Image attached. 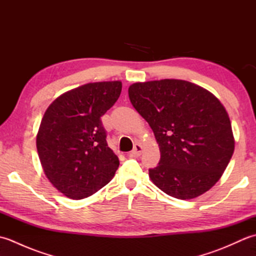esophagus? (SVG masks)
I'll return each mask as SVG.
<instances>
[{
  "instance_id": "34e87169",
  "label": "esophagus",
  "mask_w": 256,
  "mask_h": 256,
  "mask_svg": "<svg viewBox=\"0 0 256 256\" xmlns=\"http://www.w3.org/2000/svg\"><path fill=\"white\" fill-rule=\"evenodd\" d=\"M142 152H143L142 145H140V143H136V144L134 145L133 150L131 152V155H132V156H140V154H142Z\"/></svg>"
}]
</instances>
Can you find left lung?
Segmentation results:
<instances>
[{"label": "left lung", "mask_w": 256, "mask_h": 256, "mask_svg": "<svg viewBox=\"0 0 256 256\" xmlns=\"http://www.w3.org/2000/svg\"><path fill=\"white\" fill-rule=\"evenodd\" d=\"M128 96L153 130L160 150L150 178L162 192L189 200L214 187L234 152L229 116L216 98L184 80L130 86Z\"/></svg>", "instance_id": "left-lung-1"}]
</instances>
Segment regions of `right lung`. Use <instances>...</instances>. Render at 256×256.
Wrapping results in <instances>:
<instances>
[{
	"label": "right lung",
	"mask_w": 256,
	"mask_h": 256,
	"mask_svg": "<svg viewBox=\"0 0 256 256\" xmlns=\"http://www.w3.org/2000/svg\"><path fill=\"white\" fill-rule=\"evenodd\" d=\"M121 90V81L86 84L64 92L47 108L37 133V152L48 180L66 197H89L116 174L120 162L108 146L101 116Z\"/></svg>",
	"instance_id": "1"
}]
</instances>
